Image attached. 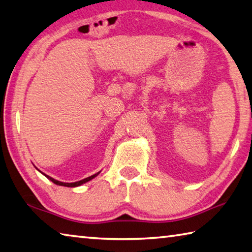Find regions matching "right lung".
<instances>
[{
	"label": "right lung",
	"instance_id": "obj_1",
	"mask_svg": "<svg viewBox=\"0 0 252 252\" xmlns=\"http://www.w3.org/2000/svg\"><path fill=\"white\" fill-rule=\"evenodd\" d=\"M98 174H99V173L94 174V175H91V176H89V177H87V178H85V180H81V181H79V182H75V183H63V182H59V181L54 180L53 177H50V176H48V175H45V176H46V177L48 178V180L52 181V182L54 183V184H56V185L66 186V187H76V186H80L81 184H84V183H87V182L90 181V180H93V178L97 176Z\"/></svg>",
	"mask_w": 252,
	"mask_h": 252
}]
</instances>
